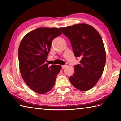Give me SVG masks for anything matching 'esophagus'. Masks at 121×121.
I'll return each instance as SVG.
<instances>
[{
    "instance_id": "34e87169",
    "label": "esophagus",
    "mask_w": 121,
    "mask_h": 121,
    "mask_svg": "<svg viewBox=\"0 0 121 121\" xmlns=\"http://www.w3.org/2000/svg\"><path fill=\"white\" fill-rule=\"evenodd\" d=\"M66 65H62V69H65V68L66 67Z\"/></svg>"
}]
</instances>
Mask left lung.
Listing matches in <instances>:
<instances>
[{"mask_svg": "<svg viewBox=\"0 0 121 121\" xmlns=\"http://www.w3.org/2000/svg\"><path fill=\"white\" fill-rule=\"evenodd\" d=\"M70 40L75 57H81L80 64L74 66V73L69 77L78 90L92 88L101 76L106 61V53L101 36L88 24L82 23L60 28Z\"/></svg>", "mask_w": 121, "mask_h": 121, "instance_id": "left-lung-1", "label": "left lung"}]
</instances>
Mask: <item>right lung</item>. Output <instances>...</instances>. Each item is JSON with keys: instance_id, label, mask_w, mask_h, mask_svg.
Returning <instances> with one entry per match:
<instances>
[{"instance_id": "obj_1", "label": "right lung", "mask_w": 121, "mask_h": 121, "mask_svg": "<svg viewBox=\"0 0 121 121\" xmlns=\"http://www.w3.org/2000/svg\"><path fill=\"white\" fill-rule=\"evenodd\" d=\"M61 34L58 28H37L27 33L20 43V72L27 85L38 94H45L52 88L61 69V65L46 63L53 39Z\"/></svg>"}]
</instances>
